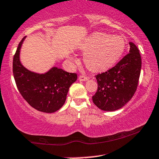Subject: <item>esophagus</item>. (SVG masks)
<instances>
[{"label": "esophagus", "mask_w": 159, "mask_h": 159, "mask_svg": "<svg viewBox=\"0 0 159 159\" xmlns=\"http://www.w3.org/2000/svg\"><path fill=\"white\" fill-rule=\"evenodd\" d=\"M78 78H79V80L81 81H87L88 79H89L87 76L83 75H79V77H78Z\"/></svg>", "instance_id": "obj_1"}]
</instances>
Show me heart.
Here are the masks:
<instances>
[{
    "label": "heart",
    "mask_w": 159,
    "mask_h": 159,
    "mask_svg": "<svg viewBox=\"0 0 159 159\" xmlns=\"http://www.w3.org/2000/svg\"><path fill=\"white\" fill-rule=\"evenodd\" d=\"M126 42L121 36L97 32L92 35L81 46L87 51L84 62L93 71H101L111 67L123 55Z\"/></svg>",
    "instance_id": "obj_1"
}]
</instances>
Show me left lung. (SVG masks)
<instances>
[{
  "instance_id": "1",
  "label": "left lung",
  "mask_w": 159,
  "mask_h": 159,
  "mask_svg": "<svg viewBox=\"0 0 159 159\" xmlns=\"http://www.w3.org/2000/svg\"><path fill=\"white\" fill-rule=\"evenodd\" d=\"M129 44V52L116 66L95 75L98 89L93 101L101 110L115 111L123 107L136 91L141 58L136 46L132 42Z\"/></svg>"
}]
</instances>
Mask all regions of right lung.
<instances>
[{
    "mask_svg": "<svg viewBox=\"0 0 159 159\" xmlns=\"http://www.w3.org/2000/svg\"><path fill=\"white\" fill-rule=\"evenodd\" d=\"M25 37L19 43L13 58V75L20 95L32 107L47 113L62 107L69 88L77 80V74L52 67L44 74L26 69L20 61V49Z\"/></svg>",
    "mask_w": 159,
    "mask_h": 159,
    "instance_id": "right-lung-1",
    "label": "right lung"
}]
</instances>
